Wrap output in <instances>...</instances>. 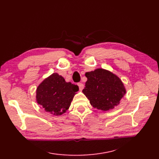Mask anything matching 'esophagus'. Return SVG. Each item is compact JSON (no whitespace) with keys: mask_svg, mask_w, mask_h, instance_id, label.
Segmentation results:
<instances>
[{"mask_svg":"<svg viewBox=\"0 0 159 159\" xmlns=\"http://www.w3.org/2000/svg\"><path fill=\"white\" fill-rule=\"evenodd\" d=\"M77 84H78V86L79 87V90L80 91H82L83 89V88H84V84L82 83H79Z\"/></svg>","mask_w":159,"mask_h":159,"instance_id":"esophagus-1","label":"esophagus"}]
</instances>
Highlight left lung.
<instances>
[{"label":"left lung","mask_w":159,"mask_h":159,"mask_svg":"<svg viewBox=\"0 0 159 159\" xmlns=\"http://www.w3.org/2000/svg\"><path fill=\"white\" fill-rule=\"evenodd\" d=\"M87 80L83 93L93 107L109 111L119 105L126 91L117 75L103 68L86 72Z\"/></svg>","instance_id":"left-lung-1"}]
</instances>
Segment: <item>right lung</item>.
Masks as SVG:
<instances>
[{
    "label": "right lung",
    "instance_id": "1",
    "mask_svg": "<svg viewBox=\"0 0 159 159\" xmlns=\"http://www.w3.org/2000/svg\"><path fill=\"white\" fill-rule=\"evenodd\" d=\"M79 87L66 82L58 73H53L39 84L36 90V101L45 111L60 116L69 108Z\"/></svg>",
    "mask_w": 159,
    "mask_h": 159
}]
</instances>
